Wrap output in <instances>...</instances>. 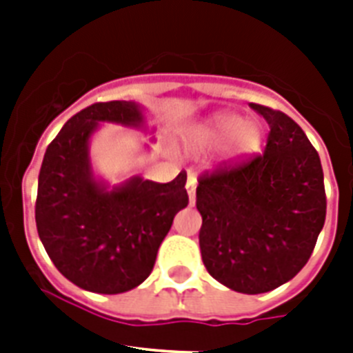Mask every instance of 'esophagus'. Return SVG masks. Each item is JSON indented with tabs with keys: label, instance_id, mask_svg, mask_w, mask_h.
<instances>
[{
	"label": "esophagus",
	"instance_id": "34e87169",
	"mask_svg": "<svg viewBox=\"0 0 353 353\" xmlns=\"http://www.w3.org/2000/svg\"><path fill=\"white\" fill-rule=\"evenodd\" d=\"M196 187H198V177L194 172H190L187 177V192H188V199H190V203L194 205L196 201Z\"/></svg>",
	"mask_w": 353,
	"mask_h": 353
}]
</instances>
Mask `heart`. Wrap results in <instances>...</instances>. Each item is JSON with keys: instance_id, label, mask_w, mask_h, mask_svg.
I'll list each match as a JSON object with an SVG mask.
<instances>
[{"instance_id": "obj_1", "label": "heart", "mask_w": 353, "mask_h": 353, "mask_svg": "<svg viewBox=\"0 0 353 353\" xmlns=\"http://www.w3.org/2000/svg\"><path fill=\"white\" fill-rule=\"evenodd\" d=\"M192 143L198 146H212L225 143L227 159H241L252 154L260 144V130L252 121H241L236 113H216L209 121L194 128Z\"/></svg>"}]
</instances>
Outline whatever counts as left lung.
I'll list each match as a JSON object with an SVG mask.
<instances>
[{
	"label": "left lung",
	"instance_id": "obj_1",
	"mask_svg": "<svg viewBox=\"0 0 353 353\" xmlns=\"http://www.w3.org/2000/svg\"><path fill=\"white\" fill-rule=\"evenodd\" d=\"M269 124L265 152L199 179V249L212 279L258 295L290 282L313 252L326 218L317 150L285 113L251 104Z\"/></svg>",
	"mask_w": 353,
	"mask_h": 353
}]
</instances>
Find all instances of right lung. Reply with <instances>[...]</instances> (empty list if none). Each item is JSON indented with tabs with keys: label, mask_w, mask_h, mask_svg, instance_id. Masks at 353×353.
I'll list each match as a JSON object with an SVG mask.
<instances>
[{
	"label": "right lung",
	"mask_w": 353,
	"mask_h": 353,
	"mask_svg": "<svg viewBox=\"0 0 353 353\" xmlns=\"http://www.w3.org/2000/svg\"><path fill=\"white\" fill-rule=\"evenodd\" d=\"M101 124L154 133L144 108L133 101L99 102L69 119L43 155L36 227L47 254L69 282L117 295L152 273L174 216L188 205L187 174L170 183L132 176L110 185L97 176L90 157L91 137Z\"/></svg>",
	"instance_id": "obj_1"
}]
</instances>
